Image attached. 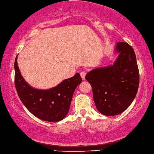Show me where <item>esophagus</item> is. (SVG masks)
<instances>
[{
  "label": "esophagus",
  "mask_w": 154,
  "mask_h": 154,
  "mask_svg": "<svg viewBox=\"0 0 154 154\" xmlns=\"http://www.w3.org/2000/svg\"><path fill=\"white\" fill-rule=\"evenodd\" d=\"M80 75H81V77L82 78V79H85V77H86V72L84 71V70H83L81 72H80Z\"/></svg>",
  "instance_id": "34e87169"
}]
</instances>
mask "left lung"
Wrapping results in <instances>:
<instances>
[{"label":"left lung","mask_w":154,"mask_h":154,"mask_svg":"<svg viewBox=\"0 0 154 154\" xmlns=\"http://www.w3.org/2000/svg\"><path fill=\"white\" fill-rule=\"evenodd\" d=\"M119 53L113 65L93 69L86 79L91 85L97 109L106 116L121 114L130 106L139 86L135 52L127 42L116 44Z\"/></svg>","instance_id":"obj_1"}]
</instances>
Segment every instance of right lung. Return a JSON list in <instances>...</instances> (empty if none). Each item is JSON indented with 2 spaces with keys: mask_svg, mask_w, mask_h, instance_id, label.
Instances as JSON below:
<instances>
[{
  "mask_svg": "<svg viewBox=\"0 0 154 154\" xmlns=\"http://www.w3.org/2000/svg\"><path fill=\"white\" fill-rule=\"evenodd\" d=\"M15 86L22 103L37 118L48 122H58L65 118L69 110L72 95L82 82L79 73L48 90L35 89L24 81L17 64L14 63Z\"/></svg>",
  "mask_w": 154,
  "mask_h": 154,
  "instance_id": "1",
  "label": "right lung"
}]
</instances>
